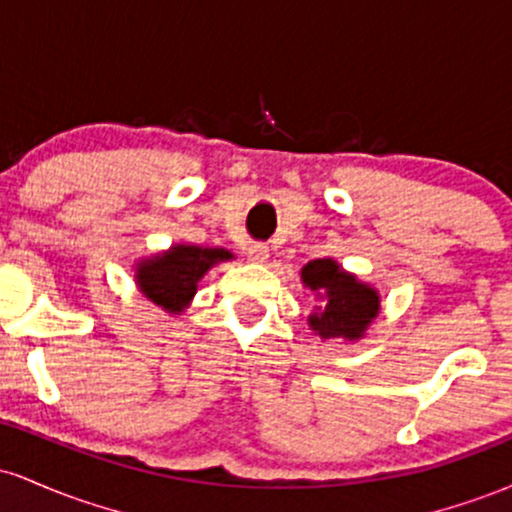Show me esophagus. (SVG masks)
Listing matches in <instances>:
<instances>
[{
	"label": "esophagus",
	"mask_w": 512,
	"mask_h": 512,
	"mask_svg": "<svg viewBox=\"0 0 512 512\" xmlns=\"http://www.w3.org/2000/svg\"><path fill=\"white\" fill-rule=\"evenodd\" d=\"M248 260H250V262H257V264L267 262V260H269V248H267V245L252 243L250 248H248Z\"/></svg>",
	"instance_id": "obj_1"
}]
</instances>
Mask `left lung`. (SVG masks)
<instances>
[{
    "mask_svg": "<svg viewBox=\"0 0 512 512\" xmlns=\"http://www.w3.org/2000/svg\"><path fill=\"white\" fill-rule=\"evenodd\" d=\"M305 289L325 298L308 317L310 330L322 339H346L356 342L366 334L368 325L380 313V296L373 286L344 272L337 262L313 260L301 269Z\"/></svg>",
    "mask_w": 512,
    "mask_h": 512,
    "instance_id": "left-lung-1",
    "label": "left lung"
}]
</instances>
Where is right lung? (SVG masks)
<instances>
[{
  "mask_svg": "<svg viewBox=\"0 0 512 512\" xmlns=\"http://www.w3.org/2000/svg\"><path fill=\"white\" fill-rule=\"evenodd\" d=\"M233 260L223 248L173 245L166 252L146 257L137 264L139 291L170 315H180L197 293V284L214 264Z\"/></svg>",
  "mask_w": 512,
  "mask_h": 512,
  "instance_id": "right-lung-1",
  "label": "right lung"
}]
</instances>
